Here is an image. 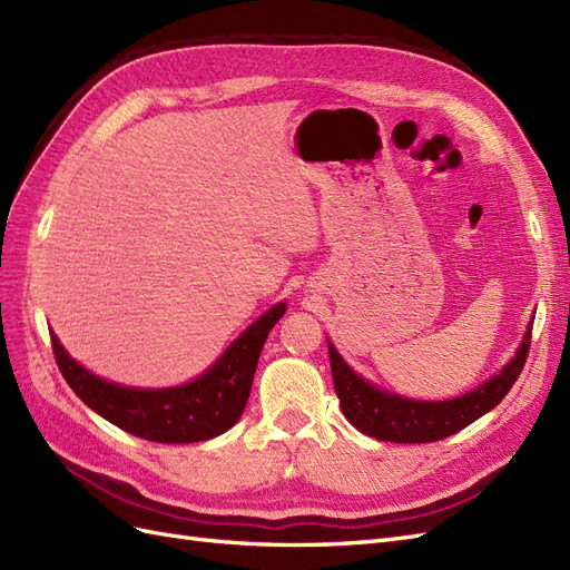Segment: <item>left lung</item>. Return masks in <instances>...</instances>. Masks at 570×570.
Instances as JSON below:
<instances>
[{
	"instance_id": "1",
	"label": "left lung",
	"mask_w": 570,
	"mask_h": 570,
	"mask_svg": "<svg viewBox=\"0 0 570 570\" xmlns=\"http://www.w3.org/2000/svg\"><path fill=\"white\" fill-rule=\"evenodd\" d=\"M530 331L532 325H528L519 352L513 354L502 371L494 373L490 381L475 390L444 402L409 400V396L371 385L350 368L347 361L333 347V342H327L333 383L342 413L361 433L383 442L421 444L450 438L480 416H485L519 381L530 350Z\"/></svg>"
}]
</instances>
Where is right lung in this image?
<instances>
[{
    "label": "right lung",
    "mask_w": 570,
    "mask_h": 570,
    "mask_svg": "<svg viewBox=\"0 0 570 570\" xmlns=\"http://www.w3.org/2000/svg\"><path fill=\"white\" fill-rule=\"evenodd\" d=\"M285 308V302L268 308L220 354L209 371L178 387L145 390L109 383L71 358L55 333L51 350L66 383L101 419L149 442H204L226 433L243 416L258 354Z\"/></svg>",
    "instance_id": "right-lung-1"
}]
</instances>
